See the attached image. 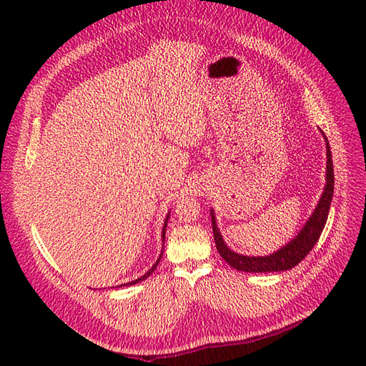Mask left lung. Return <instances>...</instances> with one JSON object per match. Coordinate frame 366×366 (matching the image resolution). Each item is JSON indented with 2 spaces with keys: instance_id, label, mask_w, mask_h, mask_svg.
Instances as JSON below:
<instances>
[{
  "instance_id": "left-lung-1",
  "label": "left lung",
  "mask_w": 366,
  "mask_h": 366,
  "mask_svg": "<svg viewBox=\"0 0 366 366\" xmlns=\"http://www.w3.org/2000/svg\"><path fill=\"white\" fill-rule=\"evenodd\" d=\"M333 191H335V171H333V160H331L330 145L327 142V186L317 203V207L315 209L313 215L310 217L304 229L299 232V235L281 250L272 253L270 257H244V254H238L235 252H232L230 249H227L223 238H221V234L218 232L215 217L212 212L214 239H215L218 253L229 265L241 272H252V273L264 272L265 273V272H282V270L293 269L295 265L301 262L310 253V250L315 247L320 234H322L327 218H328Z\"/></svg>"
}]
</instances>
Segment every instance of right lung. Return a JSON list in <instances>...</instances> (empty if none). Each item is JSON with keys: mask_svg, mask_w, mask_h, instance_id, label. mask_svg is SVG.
Instances as JSON below:
<instances>
[{"mask_svg": "<svg viewBox=\"0 0 366 366\" xmlns=\"http://www.w3.org/2000/svg\"><path fill=\"white\" fill-rule=\"evenodd\" d=\"M166 223H168V218H166V221H164V226H163V239H164V229H166ZM160 259H162V254H160V258L157 259V262L152 265V267H151V270H149L148 273H145V274H143V276H142V278H139V280H136V281H131L129 284H124V285H132V284H137V282H140V281H143V280H147V278H148V276H149V274H151V273H152L154 270H156V267H157V265H159ZM119 287H122V285H119Z\"/></svg>", "mask_w": 366, "mask_h": 366, "instance_id": "right-lung-1", "label": "right lung"}]
</instances>
